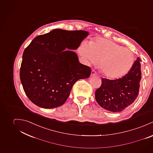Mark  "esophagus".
Instances as JSON below:
<instances>
[{"mask_svg": "<svg viewBox=\"0 0 153 153\" xmlns=\"http://www.w3.org/2000/svg\"><path fill=\"white\" fill-rule=\"evenodd\" d=\"M96 75H97L96 72L94 70H91V76H96Z\"/></svg>", "mask_w": 153, "mask_h": 153, "instance_id": "1", "label": "esophagus"}]
</instances>
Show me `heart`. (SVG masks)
Instances as JSON below:
<instances>
[{
    "label": "heart",
    "instance_id": "1",
    "mask_svg": "<svg viewBox=\"0 0 153 153\" xmlns=\"http://www.w3.org/2000/svg\"><path fill=\"white\" fill-rule=\"evenodd\" d=\"M78 52L85 65L96 64L104 76L118 80L126 76L135 63L134 53L123 46L104 39H97L90 44L83 42Z\"/></svg>",
    "mask_w": 153,
    "mask_h": 153
}]
</instances>
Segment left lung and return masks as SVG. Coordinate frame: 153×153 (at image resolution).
Returning <instances> with one entry per match:
<instances>
[{"label":"left lung","instance_id":"obj_1","mask_svg":"<svg viewBox=\"0 0 153 153\" xmlns=\"http://www.w3.org/2000/svg\"><path fill=\"white\" fill-rule=\"evenodd\" d=\"M140 62L138 57L131 71L121 79H102L100 87L95 92L96 100L102 108L111 112H120L135 101L141 79Z\"/></svg>","mask_w":153,"mask_h":153}]
</instances>
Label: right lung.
Listing matches in <instances>:
<instances>
[{
	"label": "right lung",
	"instance_id": "add662e5",
	"mask_svg": "<svg viewBox=\"0 0 153 153\" xmlns=\"http://www.w3.org/2000/svg\"><path fill=\"white\" fill-rule=\"evenodd\" d=\"M88 35L84 30L56 29L37 36L26 48L20 78L34 104L45 108L59 107L66 101L76 82L89 77L90 68L81 64L71 51L77 49Z\"/></svg>",
	"mask_w": 153,
	"mask_h": 153
}]
</instances>
